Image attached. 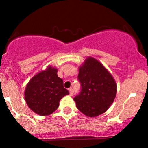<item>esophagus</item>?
I'll use <instances>...</instances> for the list:
<instances>
[{
  "mask_svg": "<svg viewBox=\"0 0 148 148\" xmlns=\"http://www.w3.org/2000/svg\"><path fill=\"white\" fill-rule=\"evenodd\" d=\"M69 95H70L71 96H72L73 94H74V90H73L72 88H70L69 89Z\"/></svg>",
  "mask_w": 148,
  "mask_h": 148,
  "instance_id": "1",
  "label": "esophagus"
}]
</instances>
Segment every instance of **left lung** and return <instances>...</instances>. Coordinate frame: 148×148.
<instances>
[{
  "instance_id": "8db88e82",
  "label": "left lung",
  "mask_w": 148,
  "mask_h": 148,
  "mask_svg": "<svg viewBox=\"0 0 148 148\" xmlns=\"http://www.w3.org/2000/svg\"><path fill=\"white\" fill-rule=\"evenodd\" d=\"M81 92L75 96L78 109L88 117L102 114L109 108L117 93V85L110 72L95 58L88 57L79 67Z\"/></svg>"
}]
</instances>
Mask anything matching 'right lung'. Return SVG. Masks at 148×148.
I'll list each match as a JSON object with an SVG mask.
<instances>
[{
    "label": "right lung",
    "mask_w": 148,
    "mask_h": 148,
    "mask_svg": "<svg viewBox=\"0 0 148 148\" xmlns=\"http://www.w3.org/2000/svg\"><path fill=\"white\" fill-rule=\"evenodd\" d=\"M58 69L49 66L34 76L25 90V99L30 109L40 115H49L58 108L60 100L69 95Z\"/></svg>",
    "instance_id": "1"
}]
</instances>
